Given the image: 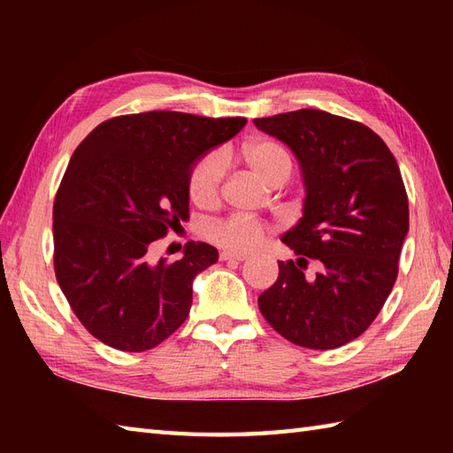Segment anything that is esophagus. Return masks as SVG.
Masks as SVG:
<instances>
[{"label":"esophagus","instance_id":"34e87169","mask_svg":"<svg viewBox=\"0 0 453 453\" xmlns=\"http://www.w3.org/2000/svg\"><path fill=\"white\" fill-rule=\"evenodd\" d=\"M245 255H242V253H234V251H221L219 253V261H245Z\"/></svg>","mask_w":453,"mask_h":453}]
</instances>
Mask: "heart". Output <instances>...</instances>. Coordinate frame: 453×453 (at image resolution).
<instances>
[{"label": "heart", "instance_id": "heart-1", "mask_svg": "<svg viewBox=\"0 0 453 453\" xmlns=\"http://www.w3.org/2000/svg\"><path fill=\"white\" fill-rule=\"evenodd\" d=\"M243 157L253 175L265 185L288 180L292 173V161L286 153L271 142H251L243 148ZM227 169L226 156L221 151H208L200 156L188 171L187 190L190 200L198 206L214 204ZM202 235L216 247L234 253L251 251L265 237L261 221L247 216H226L208 219L202 224Z\"/></svg>", "mask_w": 453, "mask_h": 453}]
</instances>
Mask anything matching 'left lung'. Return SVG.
Returning <instances> with one entry per match:
<instances>
[{
  "label": "left lung",
  "mask_w": 453,
  "mask_h": 453,
  "mask_svg": "<svg viewBox=\"0 0 453 453\" xmlns=\"http://www.w3.org/2000/svg\"><path fill=\"white\" fill-rule=\"evenodd\" d=\"M302 165L303 218L282 237L300 255L278 261L258 310L284 339L329 350L354 341L378 317L399 273L409 198L395 157L378 134L336 114L300 109L255 119ZM320 261L313 279L303 271Z\"/></svg>",
  "instance_id": "left-lung-1"
}]
</instances>
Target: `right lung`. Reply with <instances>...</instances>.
Returning <instances> with one entry per match:
<instances>
[{
  "label": "right lung",
  "mask_w": 453,
  "mask_h": 453,
  "mask_svg": "<svg viewBox=\"0 0 453 453\" xmlns=\"http://www.w3.org/2000/svg\"><path fill=\"white\" fill-rule=\"evenodd\" d=\"M245 119L151 111L101 122L73 151L54 198V273L95 339L124 352L161 344L185 323L192 280L218 249L151 261V245L188 218L187 177Z\"/></svg>",
  "instance_id": "right-lung-1"
}]
</instances>
